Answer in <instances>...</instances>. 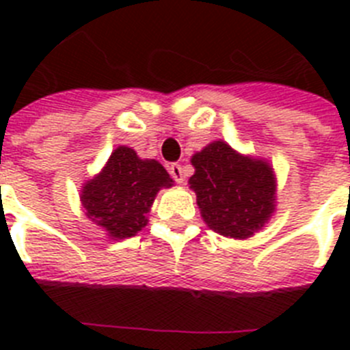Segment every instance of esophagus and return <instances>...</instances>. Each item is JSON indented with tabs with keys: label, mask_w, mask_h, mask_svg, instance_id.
I'll return each instance as SVG.
<instances>
[{
	"label": "esophagus",
	"mask_w": 350,
	"mask_h": 350,
	"mask_svg": "<svg viewBox=\"0 0 350 350\" xmlns=\"http://www.w3.org/2000/svg\"><path fill=\"white\" fill-rule=\"evenodd\" d=\"M170 175H172V177L175 178V182H177V184H184L185 177H184V170H182L180 165H177V163H173V165L170 166Z\"/></svg>",
	"instance_id": "esophagus-1"
}]
</instances>
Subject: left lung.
Listing matches in <instances>:
<instances>
[{"label":"left lung","mask_w":350,"mask_h":350,"mask_svg":"<svg viewBox=\"0 0 350 350\" xmlns=\"http://www.w3.org/2000/svg\"><path fill=\"white\" fill-rule=\"evenodd\" d=\"M191 165L189 187L210 230L245 240L270 221L277 206V178L270 161L245 156L224 140H215L194 154Z\"/></svg>","instance_id":"obj_1"}]
</instances>
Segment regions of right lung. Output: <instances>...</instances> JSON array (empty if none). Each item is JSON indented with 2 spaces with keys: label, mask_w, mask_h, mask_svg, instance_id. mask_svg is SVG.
I'll return each mask as SVG.
<instances>
[{
  "label": "right lung",
  "mask_w": 350,
  "mask_h": 350,
  "mask_svg": "<svg viewBox=\"0 0 350 350\" xmlns=\"http://www.w3.org/2000/svg\"><path fill=\"white\" fill-rule=\"evenodd\" d=\"M172 185L159 161L140 159L131 147L119 145L101 172L83 182L80 202L88 219L110 240H124L147 226L156 194Z\"/></svg>",
  "instance_id": "add662e5"
}]
</instances>
